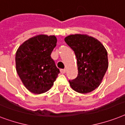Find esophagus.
<instances>
[{"label":"esophagus","instance_id":"obj_1","mask_svg":"<svg viewBox=\"0 0 125 125\" xmlns=\"http://www.w3.org/2000/svg\"><path fill=\"white\" fill-rule=\"evenodd\" d=\"M60 72H61V73H62V74H63V73H66V70L65 69H61V70H60Z\"/></svg>","mask_w":125,"mask_h":125}]
</instances>
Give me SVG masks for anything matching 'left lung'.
<instances>
[{
    "mask_svg": "<svg viewBox=\"0 0 125 125\" xmlns=\"http://www.w3.org/2000/svg\"><path fill=\"white\" fill-rule=\"evenodd\" d=\"M64 41L73 50L77 58L78 75L69 81L73 90L87 94L100 85L108 67V53L102 43L87 35L67 36Z\"/></svg>",
    "mask_w": 125,
    "mask_h": 125,
    "instance_id": "left-lung-1",
    "label": "left lung"
}]
</instances>
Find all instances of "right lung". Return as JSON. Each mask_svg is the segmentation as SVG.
<instances>
[{
	"mask_svg": "<svg viewBox=\"0 0 125 125\" xmlns=\"http://www.w3.org/2000/svg\"><path fill=\"white\" fill-rule=\"evenodd\" d=\"M55 35H39L24 42L15 54L16 70L30 92L41 94L50 89L59 70L51 53L56 46Z\"/></svg>",
	"mask_w": 125,
	"mask_h": 125,
	"instance_id": "right-lung-1",
	"label": "right lung"
}]
</instances>
